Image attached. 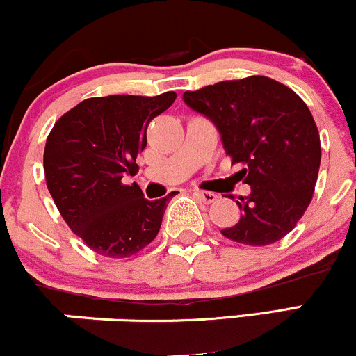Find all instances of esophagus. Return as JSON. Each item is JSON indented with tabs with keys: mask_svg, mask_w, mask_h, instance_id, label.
<instances>
[{
	"mask_svg": "<svg viewBox=\"0 0 356 356\" xmlns=\"http://www.w3.org/2000/svg\"><path fill=\"white\" fill-rule=\"evenodd\" d=\"M195 197L199 199V201H202L204 204H212L218 201V195L214 194V192H207V191H195L194 192Z\"/></svg>",
	"mask_w": 356,
	"mask_h": 356,
	"instance_id": "34e87169",
	"label": "esophagus"
}]
</instances>
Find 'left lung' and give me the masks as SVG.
I'll return each instance as SVG.
<instances>
[{
	"mask_svg": "<svg viewBox=\"0 0 356 356\" xmlns=\"http://www.w3.org/2000/svg\"><path fill=\"white\" fill-rule=\"evenodd\" d=\"M182 99L216 125L232 164L243 167L236 177L251 186L236 201L239 222L220 234L249 246L284 238L312 202L321 161L320 134L305 102L259 75L207 85Z\"/></svg>",
	"mask_w": 356,
	"mask_h": 356,
	"instance_id": "obj_1",
	"label": "left lung"
}]
</instances>
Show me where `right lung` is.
<instances>
[{
  "label": "right lung",
  "mask_w": 356,
  "mask_h": 356,
  "mask_svg": "<svg viewBox=\"0 0 356 356\" xmlns=\"http://www.w3.org/2000/svg\"><path fill=\"white\" fill-rule=\"evenodd\" d=\"M175 97H95L53 125L43 155L48 191L65 222L97 254H137L161 229L170 194L147 201L137 184L125 186L122 177L138 170L147 127Z\"/></svg>",
  "instance_id": "right-lung-1"
}]
</instances>
